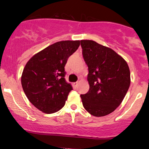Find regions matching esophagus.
<instances>
[{
	"label": "esophagus",
	"mask_w": 149,
	"mask_h": 149,
	"mask_svg": "<svg viewBox=\"0 0 149 149\" xmlns=\"http://www.w3.org/2000/svg\"><path fill=\"white\" fill-rule=\"evenodd\" d=\"M78 81H77V82L73 83V85H74L75 86H78Z\"/></svg>",
	"instance_id": "esophagus-1"
}]
</instances>
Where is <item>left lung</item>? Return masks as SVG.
I'll use <instances>...</instances> for the list:
<instances>
[{
  "label": "left lung",
  "mask_w": 149,
  "mask_h": 149,
  "mask_svg": "<svg viewBox=\"0 0 149 149\" xmlns=\"http://www.w3.org/2000/svg\"><path fill=\"white\" fill-rule=\"evenodd\" d=\"M83 56L88 67L90 89L81 95L83 105L95 117H103L117 109L130 86L127 61L109 47L93 40H81Z\"/></svg>",
  "instance_id": "8db88e82"
}]
</instances>
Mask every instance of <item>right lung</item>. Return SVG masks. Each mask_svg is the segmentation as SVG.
<instances>
[{
	"label": "right lung",
	"instance_id": "add662e5",
	"mask_svg": "<svg viewBox=\"0 0 149 149\" xmlns=\"http://www.w3.org/2000/svg\"><path fill=\"white\" fill-rule=\"evenodd\" d=\"M79 46V40L56 42L26 63L21 76L22 88L29 102L42 112L54 113L64 106L73 90L64 78V66Z\"/></svg>",
	"mask_w": 149,
	"mask_h": 149
}]
</instances>
